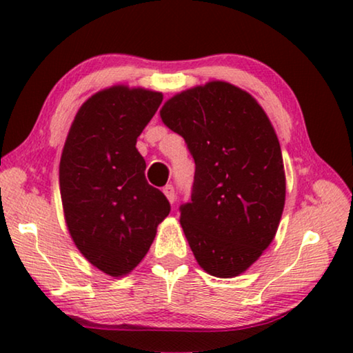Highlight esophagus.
Returning a JSON list of instances; mask_svg holds the SVG:
<instances>
[{"mask_svg":"<svg viewBox=\"0 0 353 353\" xmlns=\"http://www.w3.org/2000/svg\"><path fill=\"white\" fill-rule=\"evenodd\" d=\"M163 193H165L166 198H168V201L172 204V202H174V199H176V190H174V187H172L171 183L166 185V187H163Z\"/></svg>","mask_w":353,"mask_h":353,"instance_id":"1","label":"esophagus"}]
</instances>
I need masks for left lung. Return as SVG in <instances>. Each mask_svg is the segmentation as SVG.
<instances>
[{"mask_svg": "<svg viewBox=\"0 0 353 353\" xmlns=\"http://www.w3.org/2000/svg\"><path fill=\"white\" fill-rule=\"evenodd\" d=\"M160 117L194 159L191 201L179 208L194 259L214 277H235L270 246L285 205L270 118L248 92L221 81L176 94Z\"/></svg>", "mask_w": 353, "mask_h": 353, "instance_id": "8db88e82", "label": "left lung"}]
</instances>
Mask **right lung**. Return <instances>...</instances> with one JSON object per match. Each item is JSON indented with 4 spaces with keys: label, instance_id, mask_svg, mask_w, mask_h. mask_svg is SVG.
Masks as SVG:
<instances>
[{
    "label": "right lung",
    "instance_id": "right-lung-1",
    "mask_svg": "<svg viewBox=\"0 0 353 353\" xmlns=\"http://www.w3.org/2000/svg\"><path fill=\"white\" fill-rule=\"evenodd\" d=\"M162 93L117 85L82 104L65 141L59 182L65 221L81 254L121 277L148 254L171 205L149 185L137 139Z\"/></svg>",
    "mask_w": 353,
    "mask_h": 353
}]
</instances>
